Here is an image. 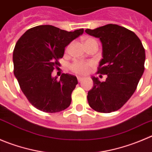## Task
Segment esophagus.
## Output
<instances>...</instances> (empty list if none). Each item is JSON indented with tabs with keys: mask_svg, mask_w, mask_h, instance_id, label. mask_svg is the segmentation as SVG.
<instances>
[{
	"mask_svg": "<svg viewBox=\"0 0 152 152\" xmlns=\"http://www.w3.org/2000/svg\"><path fill=\"white\" fill-rule=\"evenodd\" d=\"M83 79H84V78L82 77V76H77V79H78V81H79V82H80L81 81L83 80Z\"/></svg>",
	"mask_w": 152,
	"mask_h": 152,
	"instance_id": "1",
	"label": "esophagus"
}]
</instances>
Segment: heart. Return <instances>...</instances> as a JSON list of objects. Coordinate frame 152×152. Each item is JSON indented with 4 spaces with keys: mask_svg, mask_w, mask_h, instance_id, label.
<instances>
[{
    "mask_svg": "<svg viewBox=\"0 0 152 152\" xmlns=\"http://www.w3.org/2000/svg\"><path fill=\"white\" fill-rule=\"evenodd\" d=\"M96 42L94 39L91 38H87L85 40V45L89 44L91 42ZM68 46L67 48V50H68ZM92 65V62L91 61H74L73 63H71L69 67L70 71L73 73H76V74H85L89 70L90 67Z\"/></svg>",
    "mask_w": 152,
    "mask_h": 152,
    "instance_id": "b5f03b06",
    "label": "heart"
}]
</instances>
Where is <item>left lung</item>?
Wrapping results in <instances>:
<instances>
[{"mask_svg": "<svg viewBox=\"0 0 152 152\" xmlns=\"http://www.w3.org/2000/svg\"><path fill=\"white\" fill-rule=\"evenodd\" d=\"M102 45V58L97 73L106 74L104 82L93 76V88L88 93L90 107L100 113L121 108L136 91L144 72L145 49L137 35L117 24L87 29Z\"/></svg>", "mask_w": 152, "mask_h": 152, "instance_id": "1", "label": "left lung"}]
</instances>
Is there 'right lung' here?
Returning <instances> with one entry per match:
<instances>
[{"label": "right lung", "instance_id": "add662e5", "mask_svg": "<svg viewBox=\"0 0 152 152\" xmlns=\"http://www.w3.org/2000/svg\"><path fill=\"white\" fill-rule=\"evenodd\" d=\"M84 32H67L51 25L29 29L13 51L14 75L28 101L47 113L61 111L70 106L71 94L78 84L73 75L62 73L60 80L52 72L60 65L65 47Z\"/></svg>", "mask_w": 152, "mask_h": 152}]
</instances>
